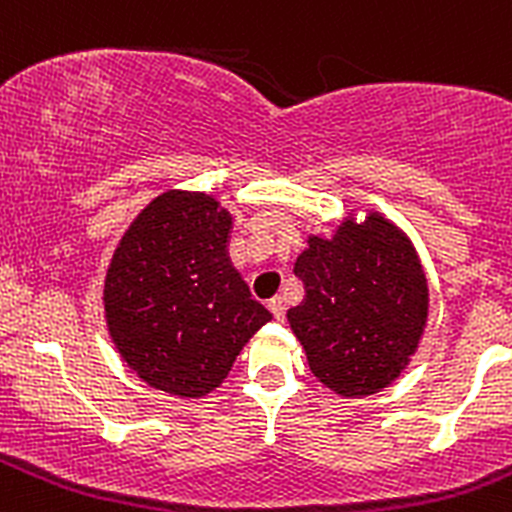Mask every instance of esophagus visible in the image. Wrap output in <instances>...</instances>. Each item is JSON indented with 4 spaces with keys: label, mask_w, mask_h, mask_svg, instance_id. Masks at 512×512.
Listing matches in <instances>:
<instances>
[{
    "label": "esophagus",
    "mask_w": 512,
    "mask_h": 512,
    "mask_svg": "<svg viewBox=\"0 0 512 512\" xmlns=\"http://www.w3.org/2000/svg\"><path fill=\"white\" fill-rule=\"evenodd\" d=\"M267 307H270V312L275 315V320H285V300H282V297H272V300L267 302Z\"/></svg>",
    "instance_id": "obj_1"
}]
</instances>
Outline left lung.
Wrapping results in <instances>:
<instances>
[{"label": "left lung", "mask_w": 512, "mask_h": 512, "mask_svg": "<svg viewBox=\"0 0 512 512\" xmlns=\"http://www.w3.org/2000/svg\"><path fill=\"white\" fill-rule=\"evenodd\" d=\"M305 285L287 322L312 375L340 398H367L393 385L428 327L430 287L408 232L370 207L350 210L330 237L307 235L295 260Z\"/></svg>", "instance_id": "obj_1"}]
</instances>
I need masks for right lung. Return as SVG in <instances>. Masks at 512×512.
I'll return each mask as SVG.
<instances>
[{
  "instance_id": "add662e5",
  "label": "right lung",
  "mask_w": 512,
  "mask_h": 512,
  "mask_svg": "<svg viewBox=\"0 0 512 512\" xmlns=\"http://www.w3.org/2000/svg\"><path fill=\"white\" fill-rule=\"evenodd\" d=\"M235 215L215 195L167 190L124 230L102 287L109 340L150 388L197 400L220 388L272 320L230 260Z\"/></svg>"
}]
</instances>
